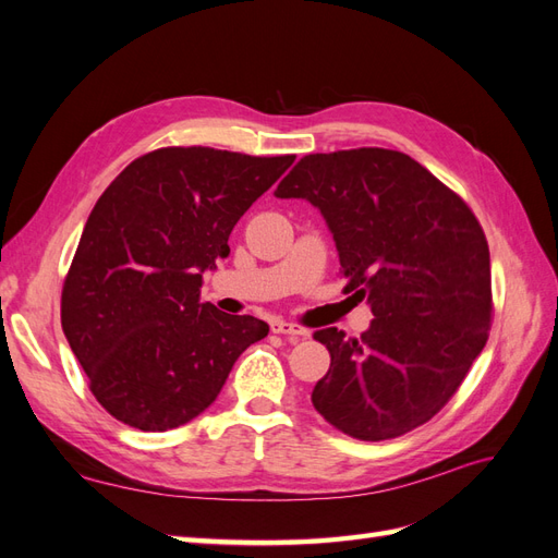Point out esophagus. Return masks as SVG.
I'll return each instance as SVG.
<instances>
[{
    "label": "esophagus",
    "instance_id": "esophagus-1",
    "mask_svg": "<svg viewBox=\"0 0 558 558\" xmlns=\"http://www.w3.org/2000/svg\"><path fill=\"white\" fill-rule=\"evenodd\" d=\"M269 328H272V332H277V335H286L291 342L305 340V337H310L307 328H302L298 324H289V320H281V318H275L272 324H269Z\"/></svg>",
    "mask_w": 558,
    "mask_h": 558
}]
</instances>
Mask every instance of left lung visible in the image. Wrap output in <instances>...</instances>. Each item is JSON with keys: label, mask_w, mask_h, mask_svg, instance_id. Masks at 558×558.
<instances>
[{"label": "left lung", "mask_w": 558, "mask_h": 558, "mask_svg": "<svg viewBox=\"0 0 558 558\" xmlns=\"http://www.w3.org/2000/svg\"><path fill=\"white\" fill-rule=\"evenodd\" d=\"M275 195L324 214L344 291L375 314L359 340L314 332L330 351L312 391L316 412L365 442L426 424L459 391L492 328V258L475 214L424 165L388 148L305 156Z\"/></svg>", "instance_id": "1"}]
</instances>
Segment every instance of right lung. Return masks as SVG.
Masks as SVG:
<instances>
[{"label": "right lung", "mask_w": 558, "mask_h": 558, "mask_svg": "<svg viewBox=\"0 0 558 558\" xmlns=\"http://www.w3.org/2000/svg\"><path fill=\"white\" fill-rule=\"evenodd\" d=\"M295 156L170 146L132 160L97 199L62 286V330L97 402L162 433L221 393L269 326L199 302L244 211Z\"/></svg>", "instance_id": "1"}]
</instances>
